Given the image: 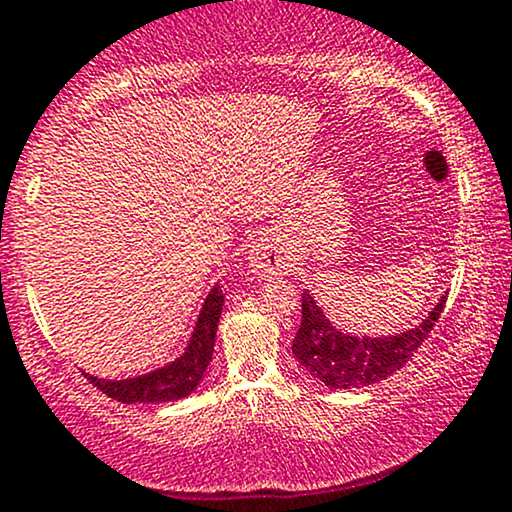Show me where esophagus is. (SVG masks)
<instances>
[{"label": "esophagus", "mask_w": 512, "mask_h": 512, "mask_svg": "<svg viewBox=\"0 0 512 512\" xmlns=\"http://www.w3.org/2000/svg\"><path fill=\"white\" fill-rule=\"evenodd\" d=\"M249 268L256 278H275V275H285L290 271V258L280 246H275L273 239L263 237L258 239L249 251Z\"/></svg>", "instance_id": "1"}]
</instances>
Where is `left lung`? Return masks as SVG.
Masks as SVG:
<instances>
[{
	"label": "left lung",
	"instance_id": "8db88e82",
	"mask_svg": "<svg viewBox=\"0 0 512 512\" xmlns=\"http://www.w3.org/2000/svg\"><path fill=\"white\" fill-rule=\"evenodd\" d=\"M445 300L447 297H442L438 307L416 329L399 333V336L358 338L333 329L314 297L304 290L302 324L292 341V355L309 375L331 389L367 387V384L387 380L421 348L428 333L433 331L435 321L440 319Z\"/></svg>",
	"mask_w": 512,
	"mask_h": 512
}]
</instances>
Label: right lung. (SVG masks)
<instances>
[{
  "instance_id": "add662e5",
  "label": "right lung",
  "mask_w": 512,
  "mask_h": 512,
  "mask_svg": "<svg viewBox=\"0 0 512 512\" xmlns=\"http://www.w3.org/2000/svg\"><path fill=\"white\" fill-rule=\"evenodd\" d=\"M222 304H225V295H222L220 285H215L210 295L205 297L186 353L176 358L174 363L147 372V375L132 377V380H99V377L91 375H86V380L111 399L123 401V404H157V401L183 399L198 387V382L203 380V372L208 370Z\"/></svg>"
}]
</instances>
